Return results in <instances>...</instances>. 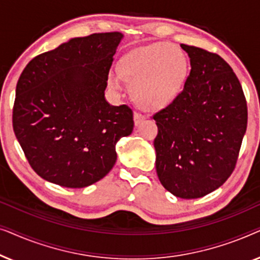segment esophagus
Segmentation results:
<instances>
[{"instance_id":"obj_1","label":"esophagus","mask_w":260,"mask_h":260,"mask_svg":"<svg viewBox=\"0 0 260 260\" xmlns=\"http://www.w3.org/2000/svg\"><path fill=\"white\" fill-rule=\"evenodd\" d=\"M145 119V116L142 115L141 112H135L134 113V120H135V125H140V124L143 122Z\"/></svg>"}]
</instances>
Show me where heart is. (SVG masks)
I'll return each instance as SVG.
<instances>
[{
  "instance_id": "b5f03b06",
  "label": "heart",
  "mask_w": 260,
  "mask_h": 260,
  "mask_svg": "<svg viewBox=\"0 0 260 260\" xmlns=\"http://www.w3.org/2000/svg\"><path fill=\"white\" fill-rule=\"evenodd\" d=\"M119 74L131 86L136 104L147 111L169 106L182 91L189 63L184 52L166 42L140 47L120 59ZM109 84L120 88L117 74H110Z\"/></svg>"
}]
</instances>
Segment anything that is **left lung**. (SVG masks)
Segmentation results:
<instances>
[{"label":"left lung","mask_w":260,"mask_h":260,"mask_svg":"<svg viewBox=\"0 0 260 260\" xmlns=\"http://www.w3.org/2000/svg\"><path fill=\"white\" fill-rule=\"evenodd\" d=\"M190 73L175 101L151 117L156 172L167 190L198 199L226 182L236 168L247 126V104L240 81L221 56L181 45Z\"/></svg>","instance_id":"obj_1"}]
</instances>
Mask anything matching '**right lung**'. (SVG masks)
Instances as JSON below:
<instances>
[{"instance_id":"right-lung-1","label":"right lung","mask_w":260,"mask_h":260,"mask_svg":"<svg viewBox=\"0 0 260 260\" xmlns=\"http://www.w3.org/2000/svg\"><path fill=\"white\" fill-rule=\"evenodd\" d=\"M122 38L113 31L71 39L35 56L21 73L13 129L42 179L83 188L115 166L116 143L134 129L133 110L110 105L104 97Z\"/></svg>"}]
</instances>
